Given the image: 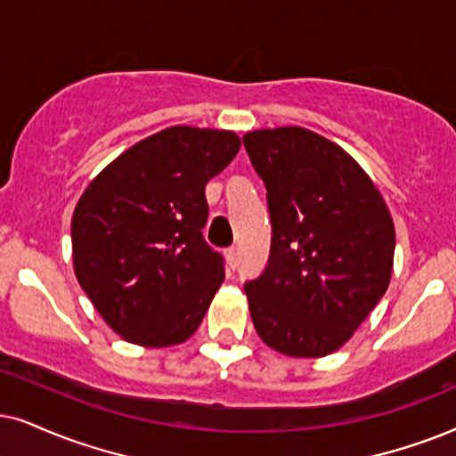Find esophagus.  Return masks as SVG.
Segmentation results:
<instances>
[{"instance_id": "34e87169", "label": "esophagus", "mask_w": 456, "mask_h": 456, "mask_svg": "<svg viewBox=\"0 0 456 456\" xmlns=\"http://www.w3.org/2000/svg\"><path fill=\"white\" fill-rule=\"evenodd\" d=\"M227 263H229V267H232V269L238 267V263H240L238 248H229V250H227Z\"/></svg>"}]
</instances>
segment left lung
I'll list each match as a JSON object with an SVG mask.
<instances>
[{
	"label": "left lung",
	"mask_w": 456,
	"mask_h": 456,
	"mask_svg": "<svg viewBox=\"0 0 456 456\" xmlns=\"http://www.w3.org/2000/svg\"><path fill=\"white\" fill-rule=\"evenodd\" d=\"M267 187V267L244 284L265 345L324 357L354 337L391 280L395 229L383 195L351 155L284 126L244 136Z\"/></svg>",
	"instance_id": "obj_1"
}]
</instances>
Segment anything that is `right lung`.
<instances>
[{"label": "right lung", "instance_id": "add662e5", "mask_svg": "<svg viewBox=\"0 0 456 456\" xmlns=\"http://www.w3.org/2000/svg\"><path fill=\"white\" fill-rule=\"evenodd\" d=\"M240 136L172 126L113 159L75 206L73 269L101 318L128 343L187 341L224 280L206 244V185L232 164Z\"/></svg>", "mask_w": 456, "mask_h": 456}]
</instances>
